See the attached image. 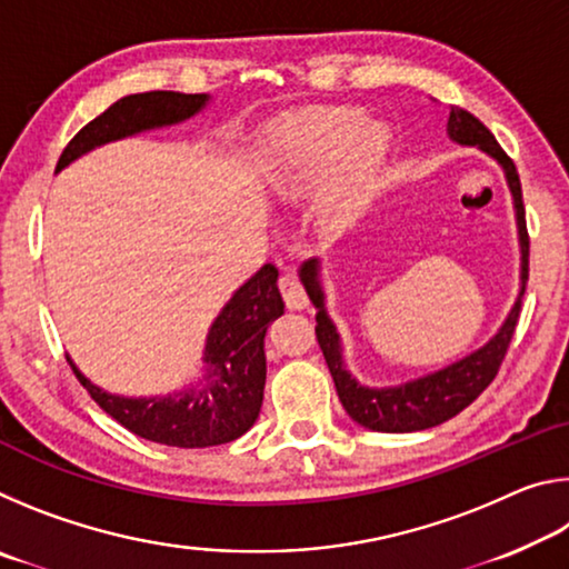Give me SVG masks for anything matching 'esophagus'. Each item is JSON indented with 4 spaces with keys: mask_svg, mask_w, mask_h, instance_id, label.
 I'll use <instances>...</instances> for the list:
<instances>
[{
    "mask_svg": "<svg viewBox=\"0 0 569 569\" xmlns=\"http://www.w3.org/2000/svg\"><path fill=\"white\" fill-rule=\"evenodd\" d=\"M278 288H281L283 301H286L288 308H303L308 303V296L303 291V286L293 273H283L281 278H278Z\"/></svg>",
    "mask_w": 569,
    "mask_h": 569,
    "instance_id": "34e87169",
    "label": "esophagus"
}]
</instances>
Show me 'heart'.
Masks as SVG:
<instances>
[{"instance_id": "1", "label": "heart", "mask_w": 569, "mask_h": 569, "mask_svg": "<svg viewBox=\"0 0 569 569\" xmlns=\"http://www.w3.org/2000/svg\"><path fill=\"white\" fill-rule=\"evenodd\" d=\"M363 112L353 108L308 110L278 122L271 134V176L291 188H311L331 172L338 152L340 166L326 186V213L336 220L356 216L369 198L373 178L387 156L389 134L383 128H366Z\"/></svg>"}]
</instances>
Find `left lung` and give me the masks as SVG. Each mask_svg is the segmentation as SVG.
Segmentation results:
<instances>
[{
  "mask_svg": "<svg viewBox=\"0 0 569 569\" xmlns=\"http://www.w3.org/2000/svg\"><path fill=\"white\" fill-rule=\"evenodd\" d=\"M449 138L461 142V146H477L489 152L499 166L507 172L509 190L515 198L517 210V228H519V246H522V291L517 296V303L512 313L499 333L479 351L469 353L467 359L447 366V369L429 373V377L401 383L393 389H369L361 387L359 381L351 379V373L343 369L341 361V341L336 333L333 323L326 316L323 308V293L319 283V261H308L301 268V281L311 298L313 306L319 308L316 313V339L323 351V359L329 363V371L336 383V393L349 411L353 421L361 427L373 431H389V435H403V431H421L437 423H445L447 419L457 417L461 409H467L489 383L495 381L499 366H502L509 343L519 321V311H522V296L529 278V233L525 220V203H522V182H519V172L515 168L512 158L507 156L502 146L495 140V134L479 122L475 114L465 108H451L449 122H447Z\"/></svg>",
  "mask_w": 569,
  "mask_h": 569,
  "instance_id": "obj_1",
  "label": "left lung"
}]
</instances>
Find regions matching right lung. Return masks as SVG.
Listing matches in <instances>:
<instances>
[{"instance_id": "obj_1", "label": "right lung", "mask_w": 569, "mask_h": 569, "mask_svg": "<svg viewBox=\"0 0 569 569\" xmlns=\"http://www.w3.org/2000/svg\"><path fill=\"white\" fill-rule=\"evenodd\" d=\"M206 100L208 94L170 90L128 94L67 142L57 170L104 142L186 120L203 108ZM276 278V266L266 263L246 286L238 288L220 311L216 323L210 326L206 343L208 373L198 389L166 399H122L94 387L70 361L74 377L102 411L142 439L180 449L228 445L243 437L261 411L266 387L263 339L268 323L283 313V298Z\"/></svg>"}]
</instances>
